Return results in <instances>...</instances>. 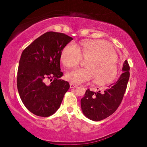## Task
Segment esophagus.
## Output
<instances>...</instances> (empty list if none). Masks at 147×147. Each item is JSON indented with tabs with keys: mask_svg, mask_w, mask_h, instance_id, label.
<instances>
[{
	"mask_svg": "<svg viewBox=\"0 0 147 147\" xmlns=\"http://www.w3.org/2000/svg\"><path fill=\"white\" fill-rule=\"evenodd\" d=\"M76 87H78L77 85H74V84L70 83V88H75Z\"/></svg>",
	"mask_w": 147,
	"mask_h": 147,
	"instance_id": "34e87169",
	"label": "esophagus"
}]
</instances>
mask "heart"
<instances>
[{
  "instance_id": "b5f03b06",
  "label": "heart",
  "mask_w": 147,
  "mask_h": 147,
  "mask_svg": "<svg viewBox=\"0 0 147 147\" xmlns=\"http://www.w3.org/2000/svg\"><path fill=\"white\" fill-rule=\"evenodd\" d=\"M82 58L87 60L86 69H79L66 73V79L74 84L90 81L99 86L112 82L117 74V54L108 43L102 40L86 39L80 46L69 43L64 47L60 56L62 64L67 68H74Z\"/></svg>"
}]
</instances>
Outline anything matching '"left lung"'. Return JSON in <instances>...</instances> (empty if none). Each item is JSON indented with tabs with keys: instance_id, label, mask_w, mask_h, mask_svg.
<instances>
[{
	"instance_id": "obj_1",
	"label": "left lung",
	"mask_w": 147,
	"mask_h": 147,
	"mask_svg": "<svg viewBox=\"0 0 147 147\" xmlns=\"http://www.w3.org/2000/svg\"><path fill=\"white\" fill-rule=\"evenodd\" d=\"M123 72L118 80L108 86L105 91H91L88 89L81 99V108L86 117L99 121L108 117L115 112L121 103L130 77V67L125 60L122 69Z\"/></svg>"
}]
</instances>
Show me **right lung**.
I'll return each mask as SVG.
<instances>
[{
    "label": "right lung",
    "mask_w": 147,
    "mask_h": 147,
    "mask_svg": "<svg viewBox=\"0 0 147 147\" xmlns=\"http://www.w3.org/2000/svg\"><path fill=\"white\" fill-rule=\"evenodd\" d=\"M63 33L48 32L28 45L22 53L17 72V85L24 105L34 115L51 116L58 110L69 89L68 82L59 79L60 56L73 40ZM53 82L49 85L46 79Z\"/></svg>",
    "instance_id": "1"
}]
</instances>
